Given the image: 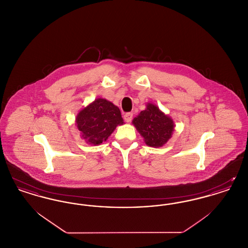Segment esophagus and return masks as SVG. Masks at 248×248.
Masks as SVG:
<instances>
[{
  "mask_svg": "<svg viewBox=\"0 0 248 248\" xmlns=\"http://www.w3.org/2000/svg\"><path fill=\"white\" fill-rule=\"evenodd\" d=\"M132 118H133V113H132V112H126V113H124V121H125L126 123H130V122L132 121Z\"/></svg>",
  "mask_w": 248,
  "mask_h": 248,
  "instance_id": "esophagus-1",
  "label": "esophagus"
}]
</instances>
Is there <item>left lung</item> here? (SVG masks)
I'll use <instances>...</instances> for the list:
<instances>
[{"label":"left lung","instance_id":"left-lung-1","mask_svg":"<svg viewBox=\"0 0 248 248\" xmlns=\"http://www.w3.org/2000/svg\"><path fill=\"white\" fill-rule=\"evenodd\" d=\"M133 124L144 138L145 143L151 147H162L174 131L172 119L152 103H149L147 108L134 118Z\"/></svg>","mask_w":248,"mask_h":248}]
</instances>
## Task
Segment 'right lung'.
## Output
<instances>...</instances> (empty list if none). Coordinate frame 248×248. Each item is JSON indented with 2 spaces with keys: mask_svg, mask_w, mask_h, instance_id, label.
I'll use <instances>...</instances> for the list:
<instances>
[{
  "mask_svg": "<svg viewBox=\"0 0 248 248\" xmlns=\"http://www.w3.org/2000/svg\"><path fill=\"white\" fill-rule=\"evenodd\" d=\"M82 138L92 145L105 141L119 124H124L118 107L103 98H97L83 108L76 118Z\"/></svg>",
  "mask_w": 248,
  "mask_h": 248,
  "instance_id": "1",
  "label": "right lung"
}]
</instances>
